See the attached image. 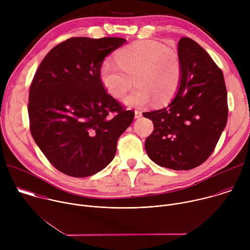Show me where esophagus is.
<instances>
[{"instance_id": "1", "label": "esophagus", "mask_w": 250, "mask_h": 250, "mask_svg": "<svg viewBox=\"0 0 250 250\" xmlns=\"http://www.w3.org/2000/svg\"><path fill=\"white\" fill-rule=\"evenodd\" d=\"M142 117V113L139 111H134V119H139Z\"/></svg>"}]
</instances>
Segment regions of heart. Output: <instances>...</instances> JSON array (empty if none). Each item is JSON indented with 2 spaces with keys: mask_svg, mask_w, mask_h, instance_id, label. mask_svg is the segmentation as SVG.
Masks as SVG:
<instances>
[{
  "mask_svg": "<svg viewBox=\"0 0 250 250\" xmlns=\"http://www.w3.org/2000/svg\"><path fill=\"white\" fill-rule=\"evenodd\" d=\"M117 61L106 59L100 68V78L108 92L121 99L133 84L136 87L124 104L137 108L156 99L164 103L175 94L180 82L181 69L177 54L153 41H138L126 45L116 55Z\"/></svg>",
  "mask_w": 250,
  "mask_h": 250,
  "instance_id": "obj_1",
  "label": "heart"
}]
</instances>
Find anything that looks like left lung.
I'll return each mask as SVG.
<instances>
[{
	"label": "left lung",
	"mask_w": 250,
	"mask_h": 250,
	"mask_svg": "<svg viewBox=\"0 0 250 250\" xmlns=\"http://www.w3.org/2000/svg\"><path fill=\"white\" fill-rule=\"evenodd\" d=\"M181 76L165 108L144 113L154 129L146 140L148 157L173 170H190L215 149L228 122V94L222 70L195 41L178 43Z\"/></svg>",
	"instance_id": "8db88e82"
}]
</instances>
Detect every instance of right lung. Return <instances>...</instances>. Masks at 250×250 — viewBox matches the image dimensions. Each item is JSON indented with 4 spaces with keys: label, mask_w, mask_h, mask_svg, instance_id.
<instances>
[{
    "label": "right lung",
    "mask_w": 250,
    "mask_h": 250,
    "mask_svg": "<svg viewBox=\"0 0 250 250\" xmlns=\"http://www.w3.org/2000/svg\"><path fill=\"white\" fill-rule=\"evenodd\" d=\"M125 39L72 38L53 47L30 85L28 117L35 144L60 172L92 176L108 166L117 142L131 125L125 111L104 90L100 68Z\"/></svg>",
    "instance_id": "obj_1"
}]
</instances>
